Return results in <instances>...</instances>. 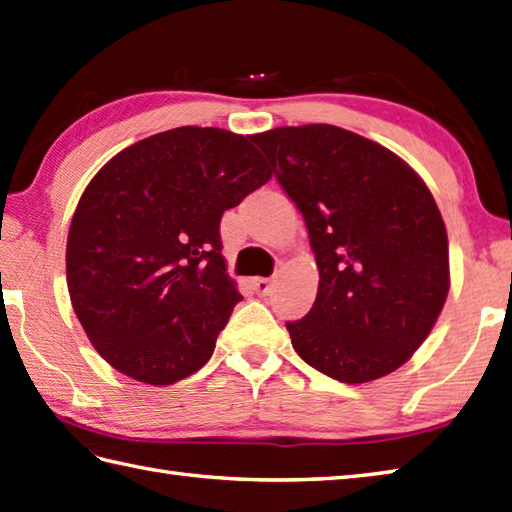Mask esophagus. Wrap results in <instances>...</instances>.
Returning a JSON list of instances; mask_svg holds the SVG:
<instances>
[{"mask_svg":"<svg viewBox=\"0 0 512 512\" xmlns=\"http://www.w3.org/2000/svg\"><path fill=\"white\" fill-rule=\"evenodd\" d=\"M270 285L272 281L270 279H264V277H255L251 281V288L257 292V294H268L270 292Z\"/></svg>","mask_w":512,"mask_h":512,"instance_id":"obj_1","label":"esophagus"}]
</instances>
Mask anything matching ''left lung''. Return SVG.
I'll use <instances>...</instances> for the list:
<instances>
[{"label":"left lung","instance_id":"8db88e82","mask_svg":"<svg viewBox=\"0 0 512 512\" xmlns=\"http://www.w3.org/2000/svg\"><path fill=\"white\" fill-rule=\"evenodd\" d=\"M251 139L303 213L316 255L314 307L285 325L294 351L344 384L397 371L449 292L432 192L395 152L338 126H281Z\"/></svg>","mask_w":512,"mask_h":512}]
</instances>
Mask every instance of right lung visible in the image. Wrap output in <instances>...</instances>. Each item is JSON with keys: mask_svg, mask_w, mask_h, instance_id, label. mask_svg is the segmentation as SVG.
<instances>
[{"mask_svg": "<svg viewBox=\"0 0 512 512\" xmlns=\"http://www.w3.org/2000/svg\"><path fill=\"white\" fill-rule=\"evenodd\" d=\"M268 178L248 137L200 126L141 139L91 178L67 235V288L115 371L170 386L207 364L242 301L222 213Z\"/></svg>", "mask_w": 512, "mask_h": 512, "instance_id": "add662e5", "label": "right lung"}]
</instances>
